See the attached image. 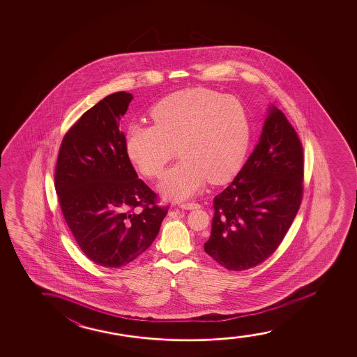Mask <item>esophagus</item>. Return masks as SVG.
<instances>
[{
  "instance_id": "obj_1",
  "label": "esophagus",
  "mask_w": 357,
  "mask_h": 357,
  "mask_svg": "<svg viewBox=\"0 0 357 357\" xmlns=\"http://www.w3.org/2000/svg\"><path fill=\"white\" fill-rule=\"evenodd\" d=\"M181 208H184V210H194V208H197L199 207V204L195 202V201H190V202H184V204H181Z\"/></svg>"
}]
</instances>
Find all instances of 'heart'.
<instances>
[{
  "label": "heart",
  "instance_id": "1",
  "mask_svg": "<svg viewBox=\"0 0 357 357\" xmlns=\"http://www.w3.org/2000/svg\"><path fill=\"white\" fill-rule=\"evenodd\" d=\"M155 126L132 124L126 150L144 176H161L174 156L181 157L165 173L160 189L183 200L204 185L223 183L244 163L251 142V121L244 102L210 89H188L162 98L151 109Z\"/></svg>",
  "mask_w": 357,
  "mask_h": 357
}]
</instances>
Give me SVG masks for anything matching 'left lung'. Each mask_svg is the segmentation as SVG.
Masks as SVG:
<instances>
[{
	"mask_svg": "<svg viewBox=\"0 0 357 357\" xmlns=\"http://www.w3.org/2000/svg\"><path fill=\"white\" fill-rule=\"evenodd\" d=\"M303 181L301 142L285 114L272 107L249 160L213 199L206 252L229 271L262 264L278 249L298 213Z\"/></svg>",
	"mask_w": 357,
	"mask_h": 357,
	"instance_id": "left-lung-1",
	"label": "left lung"
}]
</instances>
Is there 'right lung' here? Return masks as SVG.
<instances>
[{
  "instance_id": "1",
  "label": "right lung",
  "mask_w": 357,
  "mask_h": 357,
  "mask_svg": "<svg viewBox=\"0 0 357 357\" xmlns=\"http://www.w3.org/2000/svg\"><path fill=\"white\" fill-rule=\"evenodd\" d=\"M132 93L96 103L66 132L54 169L59 206L74 239L96 264L118 268L146 251L168 206L137 178L119 121Z\"/></svg>"
}]
</instances>
